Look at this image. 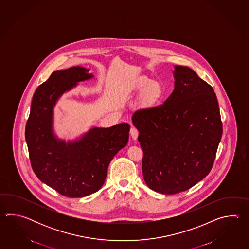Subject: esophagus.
<instances>
[{
	"instance_id": "obj_1",
	"label": "esophagus",
	"mask_w": 249,
	"mask_h": 249,
	"mask_svg": "<svg viewBox=\"0 0 249 249\" xmlns=\"http://www.w3.org/2000/svg\"><path fill=\"white\" fill-rule=\"evenodd\" d=\"M130 132H131V136H132V139L133 140H137L138 135H139V131H138L137 129L135 127H132Z\"/></svg>"
}]
</instances>
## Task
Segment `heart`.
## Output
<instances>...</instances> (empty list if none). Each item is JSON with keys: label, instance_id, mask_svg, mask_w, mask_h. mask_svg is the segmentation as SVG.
<instances>
[{"label": "heart", "instance_id": "obj_1", "mask_svg": "<svg viewBox=\"0 0 249 249\" xmlns=\"http://www.w3.org/2000/svg\"><path fill=\"white\" fill-rule=\"evenodd\" d=\"M146 90V91L143 95V101L147 104H152L155 101L159 99L161 95V87L159 84L154 83L152 84L150 81H146L143 83H140L133 88V91L135 92H143Z\"/></svg>", "mask_w": 249, "mask_h": 249}]
</instances>
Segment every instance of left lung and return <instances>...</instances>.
Here are the masks:
<instances>
[{
    "mask_svg": "<svg viewBox=\"0 0 249 249\" xmlns=\"http://www.w3.org/2000/svg\"><path fill=\"white\" fill-rule=\"evenodd\" d=\"M175 90L163 104L132 120L143 150L142 173L152 191H185L211 171L222 134L215 92L188 67L175 66Z\"/></svg>",
    "mask_w": 249,
    "mask_h": 249,
    "instance_id": "1",
    "label": "left lung"
}]
</instances>
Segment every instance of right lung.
I'll return each mask as SVG.
<instances>
[{
	"mask_svg": "<svg viewBox=\"0 0 249 249\" xmlns=\"http://www.w3.org/2000/svg\"><path fill=\"white\" fill-rule=\"evenodd\" d=\"M89 69L73 67L54 71L33 96L26 124L29 159L38 179L69 197L88 196L101 189L115 155L126 146L130 124L90 129L74 142L66 143L53 134V107L78 82L90 79Z\"/></svg>",
	"mask_w": 249,
	"mask_h": 249,
	"instance_id": "add662e5",
	"label": "right lung"
}]
</instances>
